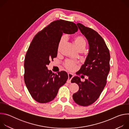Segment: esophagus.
<instances>
[{
    "instance_id": "obj_1",
    "label": "esophagus",
    "mask_w": 129,
    "mask_h": 129,
    "mask_svg": "<svg viewBox=\"0 0 129 129\" xmlns=\"http://www.w3.org/2000/svg\"><path fill=\"white\" fill-rule=\"evenodd\" d=\"M68 79L67 80V82L70 83V81H71L72 78L73 77V75L72 74H71V73H68Z\"/></svg>"
}]
</instances>
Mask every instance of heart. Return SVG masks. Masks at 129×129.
<instances>
[{
    "instance_id": "obj_1",
    "label": "heart",
    "mask_w": 129,
    "mask_h": 129,
    "mask_svg": "<svg viewBox=\"0 0 129 129\" xmlns=\"http://www.w3.org/2000/svg\"><path fill=\"white\" fill-rule=\"evenodd\" d=\"M64 37H62L61 39V40L59 42V44L58 50H59L60 47L62 43L64 41ZM73 43H74L76 47L77 48L78 50H80V49L83 50L85 48L86 44L85 39L84 37L82 35H78V36L74 37L73 38ZM77 64H78L77 62L68 60L65 62L64 65L65 66V67L67 69H68V70H73L75 69H76V68L77 67Z\"/></svg>"
}]
</instances>
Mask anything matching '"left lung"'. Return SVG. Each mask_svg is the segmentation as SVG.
Returning <instances> with one entry per match:
<instances>
[{
  "mask_svg": "<svg viewBox=\"0 0 129 129\" xmlns=\"http://www.w3.org/2000/svg\"><path fill=\"white\" fill-rule=\"evenodd\" d=\"M77 25L89 44L88 54L77 75L82 73L88 76V79L84 82L78 76L72 79L71 82L77 83L79 87L72 98L77 104L88 106L98 99L106 85L110 55L105 41L96 31L79 23Z\"/></svg>",
  "mask_w": 129,
  "mask_h": 129,
  "instance_id": "obj_1",
  "label": "left lung"
}]
</instances>
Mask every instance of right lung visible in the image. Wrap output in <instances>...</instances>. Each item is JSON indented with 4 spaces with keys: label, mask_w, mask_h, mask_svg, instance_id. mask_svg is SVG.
Returning <instances> with one entry per match:
<instances>
[{
    "label": "right lung",
    "mask_w": 129,
    "mask_h": 129,
    "mask_svg": "<svg viewBox=\"0 0 129 129\" xmlns=\"http://www.w3.org/2000/svg\"><path fill=\"white\" fill-rule=\"evenodd\" d=\"M77 25L63 20L52 22L37 34L33 39L24 60V79L32 98L40 103L53 100L59 88L68 78L64 71L52 73L47 65L57 56L59 42L63 33L73 34Z\"/></svg>",
    "instance_id": "add662e5"
}]
</instances>
